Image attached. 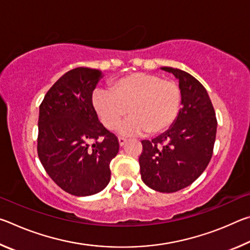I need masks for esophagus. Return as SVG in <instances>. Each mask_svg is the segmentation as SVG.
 I'll return each instance as SVG.
<instances>
[{"instance_id":"34e87169","label":"esophagus","mask_w":250,"mask_h":250,"mask_svg":"<svg viewBox=\"0 0 250 250\" xmlns=\"http://www.w3.org/2000/svg\"><path fill=\"white\" fill-rule=\"evenodd\" d=\"M118 140H119V145H120V146H125V142H126V139H125V138H122V137H119V138H118Z\"/></svg>"}]
</instances>
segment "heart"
<instances>
[{"mask_svg":"<svg viewBox=\"0 0 250 250\" xmlns=\"http://www.w3.org/2000/svg\"><path fill=\"white\" fill-rule=\"evenodd\" d=\"M92 105L109 130L116 129L122 118L120 132L125 135L147 131L159 133L170 128L181 108V89L170 79L150 73H133L116 80L110 89H97Z\"/></svg>","mask_w":250,"mask_h":250,"instance_id":"heart-1","label":"heart"}]
</instances>
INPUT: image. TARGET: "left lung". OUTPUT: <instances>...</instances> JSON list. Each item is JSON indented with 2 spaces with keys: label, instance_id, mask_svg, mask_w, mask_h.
<instances>
[{
  "label": "left lung",
  "instance_id": "obj_1",
  "mask_svg": "<svg viewBox=\"0 0 250 250\" xmlns=\"http://www.w3.org/2000/svg\"><path fill=\"white\" fill-rule=\"evenodd\" d=\"M179 79L182 97L174 124L153 140H143L141 179L154 191L173 193L191 185L213 155L217 120L204 86L184 70L163 67Z\"/></svg>",
  "mask_w": 250,
  "mask_h": 250
}]
</instances>
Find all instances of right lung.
<instances>
[{
    "label": "right lung",
    "mask_w": 250,
    "mask_h": 250,
    "mask_svg": "<svg viewBox=\"0 0 250 250\" xmlns=\"http://www.w3.org/2000/svg\"><path fill=\"white\" fill-rule=\"evenodd\" d=\"M101 71L78 67L62 75L40 105L37 153L45 171L75 196L99 193L110 181L119 151L115 134L100 124L92 92Z\"/></svg>",
    "instance_id": "1"
}]
</instances>
